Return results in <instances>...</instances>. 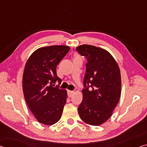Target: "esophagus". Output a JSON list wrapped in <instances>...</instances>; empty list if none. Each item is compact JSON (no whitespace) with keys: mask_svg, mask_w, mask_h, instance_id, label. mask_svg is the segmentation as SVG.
Returning <instances> with one entry per match:
<instances>
[{"mask_svg":"<svg viewBox=\"0 0 147 147\" xmlns=\"http://www.w3.org/2000/svg\"><path fill=\"white\" fill-rule=\"evenodd\" d=\"M73 94H74L73 91H71V90H68L67 91V94H68V96H69V98H71V96L73 95Z\"/></svg>","mask_w":147,"mask_h":147,"instance_id":"obj_1","label":"esophagus"}]
</instances>
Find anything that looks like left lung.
I'll return each instance as SVG.
<instances>
[{
	"label": "left lung",
	"mask_w": 147,
	"mask_h": 147,
	"mask_svg": "<svg viewBox=\"0 0 147 147\" xmlns=\"http://www.w3.org/2000/svg\"><path fill=\"white\" fill-rule=\"evenodd\" d=\"M86 58L82 101L78 108L80 117L91 125H100L112 115L121 95L119 68L106 50L90 45L76 47Z\"/></svg>",
	"instance_id": "obj_1"
}]
</instances>
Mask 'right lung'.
<instances>
[{"label":"right lung","instance_id":"obj_1","mask_svg":"<svg viewBox=\"0 0 147 147\" xmlns=\"http://www.w3.org/2000/svg\"><path fill=\"white\" fill-rule=\"evenodd\" d=\"M70 47L54 45L41 47L32 54L23 74L24 95L28 107L39 122L53 125L61 119L66 104V90L60 89L61 79L56 67ZM59 85L55 86V83Z\"/></svg>","mask_w":147,"mask_h":147}]
</instances>
